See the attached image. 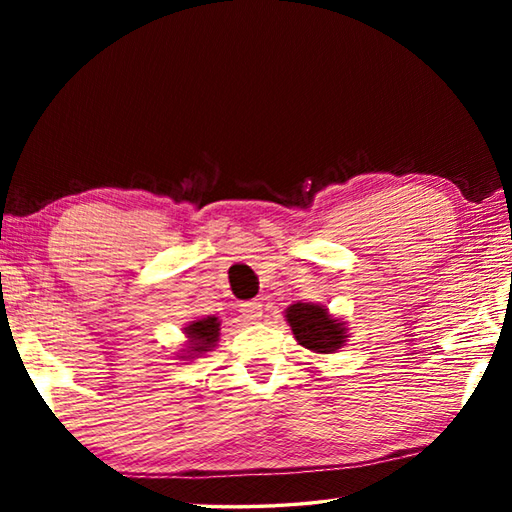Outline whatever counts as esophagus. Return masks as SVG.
<instances>
[{"instance_id": "1", "label": "esophagus", "mask_w": 512, "mask_h": 512, "mask_svg": "<svg viewBox=\"0 0 512 512\" xmlns=\"http://www.w3.org/2000/svg\"><path fill=\"white\" fill-rule=\"evenodd\" d=\"M239 311H241V316H244V318L248 320V323H257V320H262V314H264L262 302H257V300H253V302H241Z\"/></svg>"}]
</instances>
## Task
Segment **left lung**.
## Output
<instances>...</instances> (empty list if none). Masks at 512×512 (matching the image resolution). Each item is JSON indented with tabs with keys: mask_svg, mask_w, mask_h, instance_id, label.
<instances>
[{
	"mask_svg": "<svg viewBox=\"0 0 512 512\" xmlns=\"http://www.w3.org/2000/svg\"><path fill=\"white\" fill-rule=\"evenodd\" d=\"M284 318H287L298 345L314 354L339 352L345 341L350 339L345 320L329 314L325 305L296 302V305L284 309Z\"/></svg>",
	"mask_w": 512,
	"mask_h": 512,
	"instance_id": "obj_1",
	"label": "left lung"
}]
</instances>
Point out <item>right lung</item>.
<instances>
[{
    "label": "right lung",
    "instance_id": "1",
    "mask_svg": "<svg viewBox=\"0 0 512 512\" xmlns=\"http://www.w3.org/2000/svg\"><path fill=\"white\" fill-rule=\"evenodd\" d=\"M185 348L178 350L176 357L178 359H198L203 357L205 352H210L216 348L221 336V320L219 316H205V318H196L192 323L185 325Z\"/></svg>",
    "mask_w": 512,
    "mask_h": 512
}]
</instances>
